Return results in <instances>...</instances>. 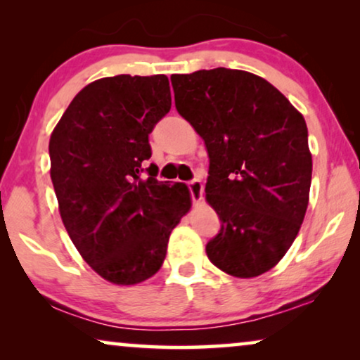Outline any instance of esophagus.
Instances as JSON below:
<instances>
[{
  "label": "esophagus",
  "mask_w": 360,
  "mask_h": 360,
  "mask_svg": "<svg viewBox=\"0 0 360 360\" xmlns=\"http://www.w3.org/2000/svg\"><path fill=\"white\" fill-rule=\"evenodd\" d=\"M188 190L193 203H198V201L203 198V184H201L198 179L188 181Z\"/></svg>",
  "instance_id": "obj_1"
}]
</instances>
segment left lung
<instances>
[{
	"label": "left lung",
	"instance_id": "obj_1",
	"mask_svg": "<svg viewBox=\"0 0 360 360\" xmlns=\"http://www.w3.org/2000/svg\"><path fill=\"white\" fill-rule=\"evenodd\" d=\"M175 108L205 141L206 200L219 216L206 255L257 277L278 264L308 208L311 154L303 116L267 80L233 68L172 75Z\"/></svg>",
	"mask_w": 360,
	"mask_h": 360
}]
</instances>
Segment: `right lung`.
<instances>
[{"label": "right lung", "mask_w": 360, "mask_h": 360, "mask_svg": "<svg viewBox=\"0 0 360 360\" xmlns=\"http://www.w3.org/2000/svg\"><path fill=\"white\" fill-rule=\"evenodd\" d=\"M170 106L165 75L101 78L73 98L51 136L63 226L111 283H141L159 272L172 229L190 210L184 184L159 181L154 164L144 169L149 134Z\"/></svg>", "instance_id": "obj_1"}]
</instances>
